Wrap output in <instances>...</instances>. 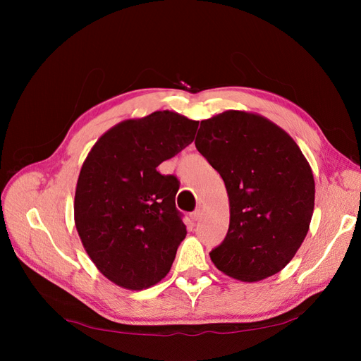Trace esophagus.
I'll list each match as a JSON object with an SVG mask.
<instances>
[{
	"label": "esophagus",
	"instance_id": "obj_1",
	"mask_svg": "<svg viewBox=\"0 0 361 361\" xmlns=\"http://www.w3.org/2000/svg\"><path fill=\"white\" fill-rule=\"evenodd\" d=\"M202 215H203V211H202V207L199 206L197 207V209H195L192 214H191V218H192V220L194 221H199L200 220V218H202Z\"/></svg>",
	"mask_w": 361,
	"mask_h": 361
}]
</instances>
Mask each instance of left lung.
<instances>
[{"label": "left lung", "mask_w": 361, "mask_h": 361, "mask_svg": "<svg viewBox=\"0 0 361 361\" xmlns=\"http://www.w3.org/2000/svg\"><path fill=\"white\" fill-rule=\"evenodd\" d=\"M195 147L220 173L231 203L215 267L241 281L277 274L301 247L314 207L307 159L285 130L259 114L228 110L202 120Z\"/></svg>", "instance_id": "1"}]
</instances>
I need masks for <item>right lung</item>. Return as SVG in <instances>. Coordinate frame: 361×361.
<instances>
[{"mask_svg":"<svg viewBox=\"0 0 361 361\" xmlns=\"http://www.w3.org/2000/svg\"><path fill=\"white\" fill-rule=\"evenodd\" d=\"M199 122L173 111L125 120L96 141L75 191V226L96 268L141 290L169 274L187 235L176 209L179 180L162 161L192 143Z\"/></svg>","mask_w":361,"mask_h":361,"instance_id":"obj_1","label":"right lung"}]
</instances>
